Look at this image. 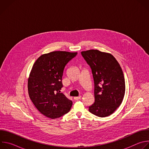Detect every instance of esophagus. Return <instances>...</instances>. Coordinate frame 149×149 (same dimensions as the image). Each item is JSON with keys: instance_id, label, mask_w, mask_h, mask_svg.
<instances>
[{"instance_id": "obj_1", "label": "esophagus", "mask_w": 149, "mask_h": 149, "mask_svg": "<svg viewBox=\"0 0 149 149\" xmlns=\"http://www.w3.org/2000/svg\"><path fill=\"white\" fill-rule=\"evenodd\" d=\"M81 98V96H79V97H75L74 98V99L75 100L77 101V100H79Z\"/></svg>"}]
</instances>
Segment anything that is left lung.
Masks as SVG:
<instances>
[{"instance_id": "1", "label": "left lung", "mask_w": 149, "mask_h": 149, "mask_svg": "<svg viewBox=\"0 0 149 149\" xmlns=\"http://www.w3.org/2000/svg\"><path fill=\"white\" fill-rule=\"evenodd\" d=\"M90 67L94 82L95 102L89 111L100 117L112 114L121 105L125 94V79L116 58L98 50L81 52Z\"/></svg>"}]
</instances>
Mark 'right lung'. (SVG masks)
Instances as JSON below:
<instances>
[{"mask_svg":"<svg viewBox=\"0 0 149 149\" xmlns=\"http://www.w3.org/2000/svg\"><path fill=\"white\" fill-rule=\"evenodd\" d=\"M77 52L54 51L42 55L34 63L28 79L29 97L38 111L54 119L68 113L72 105L61 93L62 78L67 63Z\"/></svg>","mask_w":149,"mask_h":149,"instance_id":"1","label":"right lung"}]
</instances>
